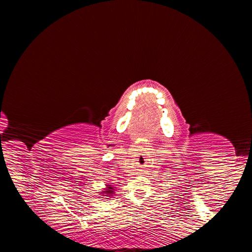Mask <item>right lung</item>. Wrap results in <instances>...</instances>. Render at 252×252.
<instances>
[{"mask_svg":"<svg viewBox=\"0 0 252 252\" xmlns=\"http://www.w3.org/2000/svg\"><path fill=\"white\" fill-rule=\"evenodd\" d=\"M114 189H113V187H111V186H106V188L104 189V191H102L101 192V194H103V195H106V197H111V195H113L114 193V191H113Z\"/></svg>","mask_w":252,"mask_h":252,"instance_id":"add662e5","label":"right lung"}]
</instances>
